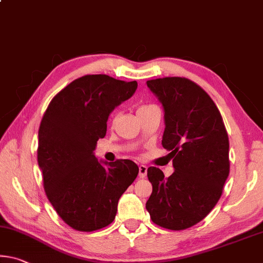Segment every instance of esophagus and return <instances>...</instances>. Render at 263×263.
I'll list each match as a JSON object with an SVG mask.
<instances>
[{"label":"esophagus","mask_w":263,"mask_h":263,"mask_svg":"<svg viewBox=\"0 0 263 263\" xmlns=\"http://www.w3.org/2000/svg\"><path fill=\"white\" fill-rule=\"evenodd\" d=\"M147 174V166L140 165L139 166V178H145Z\"/></svg>","instance_id":"34e87169"}]
</instances>
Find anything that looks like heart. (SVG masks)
Segmentation results:
<instances>
[{
  "label": "heart",
  "mask_w": 263,
  "mask_h": 263,
  "mask_svg": "<svg viewBox=\"0 0 263 263\" xmlns=\"http://www.w3.org/2000/svg\"><path fill=\"white\" fill-rule=\"evenodd\" d=\"M149 109H159L157 105H154V104H144V105H141L139 109H138V112L139 111H144V110H149Z\"/></svg>",
  "instance_id": "obj_1"
}]
</instances>
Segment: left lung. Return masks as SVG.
Listing matches in <instances>:
<instances>
[{"label": "left lung", "instance_id": "8db88e82", "mask_svg": "<svg viewBox=\"0 0 263 263\" xmlns=\"http://www.w3.org/2000/svg\"><path fill=\"white\" fill-rule=\"evenodd\" d=\"M164 106L162 147L174 172L148 167L152 194L146 210L158 226L182 231L206 218L229 174V141L221 114L201 86L185 77L146 82Z\"/></svg>", "mask_w": 263, "mask_h": 263}]
</instances>
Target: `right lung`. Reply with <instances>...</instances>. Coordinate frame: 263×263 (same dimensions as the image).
I'll return each mask as SVG.
<instances>
[{"mask_svg": "<svg viewBox=\"0 0 263 263\" xmlns=\"http://www.w3.org/2000/svg\"><path fill=\"white\" fill-rule=\"evenodd\" d=\"M137 86L136 81L86 74L61 90L44 112L37 148L44 191L60 218L76 231L109 226L119 198L138 176L132 160L102 164L93 154L110 114Z\"/></svg>", "mask_w": 263, "mask_h": 263, "instance_id": "add662e5", "label": "right lung"}]
</instances>
